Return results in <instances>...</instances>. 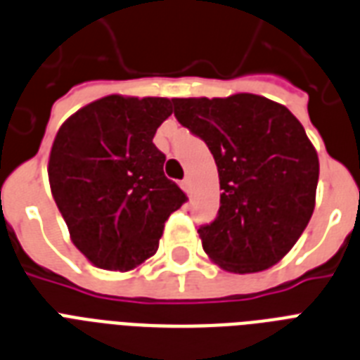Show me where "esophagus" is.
Returning a JSON list of instances; mask_svg holds the SVG:
<instances>
[{
    "label": "esophagus",
    "instance_id": "esophagus-1",
    "mask_svg": "<svg viewBox=\"0 0 360 360\" xmlns=\"http://www.w3.org/2000/svg\"><path fill=\"white\" fill-rule=\"evenodd\" d=\"M181 185H183V188H185L186 194H192V181H191V177H185Z\"/></svg>",
    "mask_w": 360,
    "mask_h": 360
}]
</instances>
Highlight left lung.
I'll use <instances>...</instances> for the list:
<instances>
[{
	"label": "left lung",
	"instance_id": "left-lung-1",
	"mask_svg": "<svg viewBox=\"0 0 360 360\" xmlns=\"http://www.w3.org/2000/svg\"><path fill=\"white\" fill-rule=\"evenodd\" d=\"M172 103L177 121L207 143L219 168V214L198 230L205 254L228 273L273 267L316 205L319 160L302 124L285 106L252 93Z\"/></svg>",
	"mask_w": 360,
	"mask_h": 360
}]
</instances>
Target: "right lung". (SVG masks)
Here are the masks:
<instances>
[{
	"label": "right lung",
	"mask_w": 360,
	"mask_h": 360,
	"mask_svg": "<svg viewBox=\"0 0 360 360\" xmlns=\"http://www.w3.org/2000/svg\"><path fill=\"white\" fill-rule=\"evenodd\" d=\"M172 112L169 98L108 95L59 127L50 188L70 240L95 267H140L157 252L164 222L186 202L153 143Z\"/></svg>",
	"instance_id": "obj_1"
}]
</instances>
